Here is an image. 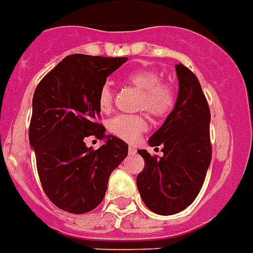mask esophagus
I'll list each match as a JSON object with an SVG mask.
<instances>
[{"mask_svg": "<svg viewBox=\"0 0 253 253\" xmlns=\"http://www.w3.org/2000/svg\"><path fill=\"white\" fill-rule=\"evenodd\" d=\"M128 152H130V153H135V152H136V148L130 145V147H128Z\"/></svg>", "mask_w": 253, "mask_h": 253, "instance_id": "1", "label": "esophagus"}]
</instances>
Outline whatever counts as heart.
<instances>
[{
  "instance_id": "1",
  "label": "heart",
  "mask_w": 253,
  "mask_h": 253,
  "mask_svg": "<svg viewBox=\"0 0 253 253\" xmlns=\"http://www.w3.org/2000/svg\"><path fill=\"white\" fill-rule=\"evenodd\" d=\"M127 82L141 92L140 106L156 117L166 116L175 104V91L170 84L161 83V75L155 70H137L127 75ZM113 104V88L105 83L98 92V106L101 112L110 110ZM148 130L143 116L120 114L109 121V131L128 143L135 141Z\"/></svg>"
}]
</instances>
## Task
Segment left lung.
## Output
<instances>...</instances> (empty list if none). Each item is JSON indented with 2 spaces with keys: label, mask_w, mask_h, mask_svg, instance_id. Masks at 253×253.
<instances>
[{
  "label": "left lung",
  "mask_w": 253,
  "mask_h": 253,
  "mask_svg": "<svg viewBox=\"0 0 253 253\" xmlns=\"http://www.w3.org/2000/svg\"><path fill=\"white\" fill-rule=\"evenodd\" d=\"M175 73V106L148 140L151 147L161 145L164 156L157 159L147 149L137 151L145 164L136 178L137 190L148 208L161 215L175 214L192 204L212 160L211 112L200 83L182 63Z\"/></svg>",
  "instance_id": "obj_1"
}]
</instances>
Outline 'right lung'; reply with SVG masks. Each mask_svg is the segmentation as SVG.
<instances>
[{
    "label": "right lung",
    "instance_id": "obj_1",
    "mask_svg": "<svg viewBox=\"0 0 253 253\" xmlns=\"http://www.w3.org/2000/svg\"><path fill=\"white\" fill-rule=\"evenodd\" d=\"M127 57L71 54L45 75L35 89L30 145L41 186L55 207L74 214L91 212L102 201L109 176L127 157L128 145L105 135L97 123L98 92ZM88 136L102 138L93 151Z\"/></svg>",
    "mask_w": 253,
    "mask_h": 253
}]
</instances>
